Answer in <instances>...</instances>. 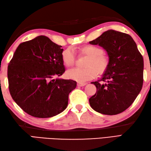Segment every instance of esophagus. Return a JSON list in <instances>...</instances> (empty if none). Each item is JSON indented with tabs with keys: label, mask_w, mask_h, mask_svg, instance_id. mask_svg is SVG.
<instances>
[{
	"label": "esophagus",
	"mask_w": 151,
	"mask_h": 151,
	"mask_svg": "<svg viewBox=\"0 0 151 151\" xmlns=\"http://www.w3.org/2000/svg\"><path fill=\"white\" fill-rule=\"evenodd\" d=\"M87 84V83H85V82H78L77 84L78 86H81V87H82V86H84Z\"/></svg>",
	"instance_id": "1"
}]
</instances>
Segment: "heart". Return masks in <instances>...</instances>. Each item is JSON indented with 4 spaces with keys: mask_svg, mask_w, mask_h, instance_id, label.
I'll return each instance as SVG.
<instances>
[{
    "mask_svg": "<svg viewBox=\"0 0 151 151\" xmlns=\"http://www.w3.org/2000/svg\"><path fill=\"white\" fill-rule=\"evenodd\" d=\"M80 53L88 56L86 60L85 68L74 67L67 70L66 75L69 78L78 82H83L95 77L96 72L102 75L106 72L110 65V58L103 53L101 47L88 45L80 49ZM75 52L72 48L69 47L62 52V59L64 65L70 67L75 62Z\"/></svg>",
    "mask_w": 151,
    "mask_h": 151,
    "instance_id": "1",
    "label": "heart"
}]
</instances>
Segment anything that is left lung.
<instances>
[{"label": "left lung", "mask_w": 151, "mask_h": 151, "mask_svg": "<svg viewBox=\"0 0 151 151\" xmlns=\"http://www.w3.org/2000/svg\"><path fill=\"white\" fill-rule=\"evenodd\" d=\"M106 51L108 69L98 81L93 82L97 92L89 99L91 107L104 115H116L132 104L142 90L143 58L130 35L114 30L89 41Z\"/></svg>", "instance_id": "left-lung-1"}]
</instances>
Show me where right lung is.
<instances>
[{
  "label": "right lung",
  "mask_w": 151,
  "mask_h": 151,
  "mask_svg": "<svg viewBox=\"0 0 151 151\" xmlns=\"http://www.w3.org/2000/svg\"><path fill=\"white\" fill-rule=\"evenodd\" d=\"M45 36L21 43L8 67L9 90L24 111L39 118L51 117L65 110L76 82L54 77L65 72L63 49Z\"/></svg>",
  "instance_id": "1"
}]
</instances>
